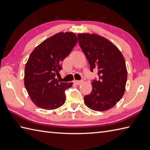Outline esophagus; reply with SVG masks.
Returning a JSON list of instances; mask_svg holds the SVG:
<instances>
[{
    "label": "esophagus",
    "instance_id": "1",
    "mask_svg": "<svg viewBox=\"0 0 150 150\" xmlns=\"http://www.w3.org/2000/svg\"><path fill=\"white\" fill-rule=\"evenodd\" d=\"M73 82H74V83L77 85H80L82 83V82H83V81H75V80L74 81H73Z\"/></svg>",
    "mask_w": 150,
    "mask_h": 150
}]
</instances>
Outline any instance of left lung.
<instances>
[{
	"label": "left lung",
	"mask_w": 150,
	"mask_h": 150,
	"mask_svg": "<svg viewBox=\"0 0 150 150\" xmlns=\"http://www.w3.org/2000/svg\"><path fill=\"white\" fill-rule=\"evenodd\" d=\"M77 36L91 71L98 69L99 77L92 81L91 92L84 97L85 104L95 111L109 110L125 92L128 76L125 60L118 47L106 38L94 33Z\"/></svg>",
	"instance_id": "obj_1"
}]
</instances>
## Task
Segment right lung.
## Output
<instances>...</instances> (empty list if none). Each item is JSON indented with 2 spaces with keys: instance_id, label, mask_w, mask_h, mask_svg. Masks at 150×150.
I'll use <instances>...</instances> for the list:
<instances>
[{
  "instance_id": "add662e5",
  "label": "right lung",
  "mask_w": 150,
  "mask_h": 150,
  "mask_svg": "<svg viewBox=\"0 0 150 150\" xmlns=\"http://www.w3.org/2000/svg\"><path fill=\"white\" fill-rule=\"evenodd\" d=\"M77 41L74 33L60 32L44 40L30 54L25 66L24 86L37 106L51 110L64 104V91L73 82H60L57 76Z\"/></svg>"
}]
</instances>
